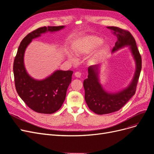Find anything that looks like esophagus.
<instances>
[{
  "label": "esophagus",
  "instance_id": "34e87169",
  "mask_svg": "<svg viewBox=\"0 0 154 154\" xmlns=\"http://www.w3.org/2000/svg\"><path fill=\"white\" fill-rule=\"evenodd\" d=\"M74 76L77 78H80L82 76V74L80 72H76L75 73H74Z\"/></svg>",
  "mask_w": 154,
  "mask_h": 154
}]
</instances>
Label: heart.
<instances>
[{"instance_id":"heart-1","label":"heart","mask_w":154,"mask_h":154,"mask_svg":"<svg viewBox=\"0 0 154 154\" xmlns=\"http://www.w3.org/2000/svg\"><path fill=\"white\" fill-rule=\"evenodd\" d=\"M104 43V40L95 35H88L81 37L74 41L72 45L73 52L78 57H82L94 52ZM110 51V46L105 45L91 59V62L95 63L106 57ZM68 57L71 60H74L72 54H69Z\"/></svg>"}]
</instances>
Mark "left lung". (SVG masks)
Here are the masks:
<instances>
[{
	"mask_svg": "<svg viewBox=\"0 0 154 154\" xmlns=\"http://www.w3.org/2000/svg\"><path fill=\"white\" fill-rule=\"evenodd\" d=\"M106 27L118 38L112 53L126 46L128 47L136 63V71L131 82L127 87L116 92H109L100 83L101 67L99 65L91 66L88 68V78L83 81L85 100L88 108L97 114L114 112L127 103L136 92L142 65L141 57L137 49L136 40L130 32L117 27Z\"/></svg>",
	"mask_w": 154,
	"mask_h": 154,
	"instance_id": "1",
	"label": "left lung"
}]
</instances>
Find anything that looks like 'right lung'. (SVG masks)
<instances>
[{"label": "right lung", "instance_id": "1", "mask_svg": "<svg viewBox=\"0 0 154 154\" xmlns=\"http://www.w3.org/2000/svg\"><path fill=\"white\" fill-rule=\"evenodd\" d=\"M64 27V26L42 27L30 32L22 40L14 60L13 73L17 92L25 103L36 112L53 114L60 109L66 99L73 71L57 70L43 80H36L26 69L25 51L32 40L42 34L58 31Z\"/></svg>", "mask_w": 154, "mask_h": 154}]
</instances>
